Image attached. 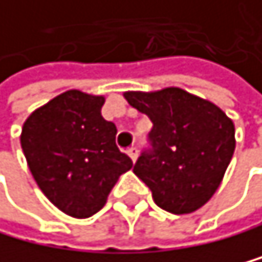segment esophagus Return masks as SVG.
I'll return each mask as SVG.
<instances>
[{
  "label": "esophagus",
  "mask_w": 262,
  "mask_h": 262,
  "mask_svg": "<svg viewBox=\"0 0 262 262\" xmlns=\"http://www.w3.org/2000/svg\"><path fill=\"white\" fill-rule=\"evenodd\" d=\"M127 154H128V157L135 162V160H137V157H139V150H137L135 145H132V147H130V148L127 150Z\"/></svg>",
  "instance_id": "esophagus-1"
}]
</instances>
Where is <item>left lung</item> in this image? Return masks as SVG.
<instances>
[{
	"instance_id": "left-lung-1",
	"label": "left lung",
	"mask_w": 262,
	"mask_h": 262,
	"mask_svg": "<svg viewBox=\"0 0 262 262\" xmlns=\"http://www.w3.org/2000/svg\"><path fill=\"white\" fill-rule=\"evenodd\" d=\"M128 104L148 115L150 147L134 173L165 211H196L218 190L234 151L233 120L211 102L178 87L125 92Z\"/></svg>"
}]
</instances>
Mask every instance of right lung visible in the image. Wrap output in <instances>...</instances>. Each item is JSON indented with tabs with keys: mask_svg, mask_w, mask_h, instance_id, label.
Returning <instances> with one entry per match:
<instances>
[{
	"mask_svg": "<svg viewBox=\"0 0 262 262\" xmlns=\"http://www.w3.org/2000/svg\"><path fill=\"white\" fill-rule=\"evenodd\" d=\"M104 97L67 91L37 108L23 125L21 147L37 186L72 218L105 205L130 157L115 145L117 127L100 115Z\"/></svg>",
	"mask_w": 262,
	"mask_h": 262,
	"instance_id": "obj_1",
	"label": "right lung"
}]
</instances>
